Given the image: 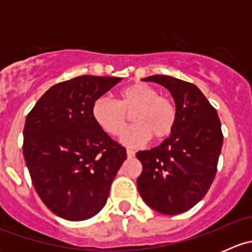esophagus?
Segmentation results:
<instances>
[{
    "instance_id": "obj_1",
    "label": "esophagus",
    "mask_w": 252,
    "mask_h": 252,
    "mask_svg": "<svg viewBox=\"0 0 252 252\" xmlns=\"http://www.w3.org/2000/svg\"><path fill=\"white\" fill-rule=\"evenodd\" d=\"M126 156L134 157V156H135V152H134L133 150H130V149H126Z\"/></svg>"
}]
</instances>
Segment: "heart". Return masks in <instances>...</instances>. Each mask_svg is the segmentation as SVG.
<instances>
[{"label": "heart", "mask_w": 252, "mask_h": 252, "mask_svg": "<svg viewBox=\"0 0 252 252\" xmlns=\"http://www.w3.org/2000/svg\"><path fill=\"white\" fill-rule=\"evenodd\" d=\"M130 113L135 124L122 136V141L129 146L145 144L151 136L157 141L164 140L173 133L177 123L173 102L145 83H134L122 89L118 101L101 96L91 108L96 124L112 136L123 133Z\"/></svg>", "instance_id": "b5f03b06"}]
</instances>
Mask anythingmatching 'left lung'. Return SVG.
<instances>
[{
  "mask_svg": "<svg viewBox=\"0 0 252 252\" xmlns=\"http://www.w3.org/2000/svg\"><path fill=\"white\" fill-rule=\"evenodd\" d=\"M142 80L164 86L177 111L173 133L154 149L136 152L142 164L138 190L149 207L179 215L194 207L210 189L223 145L217 111L196 85L169 75Z\"/></svg>",
  "mask_w": 252,
  "mask_h": 252,
  "instance_id": "8db88e82",
  "label": "left lung"
}]
</instances>
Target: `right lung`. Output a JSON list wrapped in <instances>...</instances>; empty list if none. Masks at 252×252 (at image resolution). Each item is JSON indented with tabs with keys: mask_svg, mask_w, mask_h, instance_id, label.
Masks as SVG:
<instances>
[{
	"mask_svg": "<svg viewBox=\"0 0 252 252\" xmlns=\"http://www.w3.org/2000/svg\"><path fill=\"white\" fill-rule=\"evenodd\" d=\"M122 78L81 75L50 89L25 121L24 154L32 185L50 211L67 220H85L107 202L126 159L122 145L94 121L91 108Z\"/></svg>",
	"mask_w": 252,
	"mask_h": 252,
	"instance_id": "right-lung-1",
	"label": "right lung"
}]
</instances>
